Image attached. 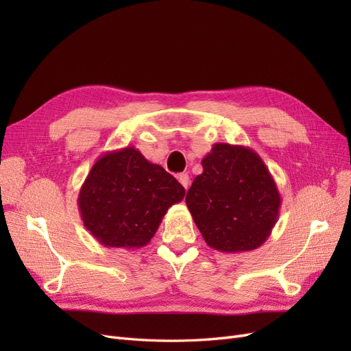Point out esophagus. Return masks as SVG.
<instances>
[{
  "label": "esophagus",
  "instance_id": "obj_1",
  "mask_svg": "<svg viewBox=\"0 0 351 351\" xmlns=\"http://www.w3.org/2000/svg\"><path fill=\"white\" fill-rule=\"evenodd\" d=\"M178 182H180V184H182V186L187 190V189H189V186H190V178H189V174H186V173L180 174V176H178Z\"/></svg>",
  "mask_w": 351,
  "mask_h": 351
}]
</instances>
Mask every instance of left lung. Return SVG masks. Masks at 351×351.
<instances>
[{"instance_id": "obj_1", "label": "left lung", "mask_w": 351, "mask_h": 351, "mask_svg": "<svg viewBox=\"0 0 351 351\" xmlns=\"http://www.w3.org/2000/svg\"><path fill=\"white\" fill-rule=\"evenodd\" d=\"M186 205L209 247L240 253L261 247L277 224L281 196L262 158L250 147L215 143Z\"/></svg>"}]
</instances>
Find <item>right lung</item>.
<instances>
[{"mask_svg":"<svg viewBox=\"0 0 351 351\" xmlns=\"http://www.w3.org/2000/svg\"><path fill=\"white\" fill-rule=\"evenodd\" d=\"M184 187L133 146L110 151L93 164L77 197L83 226L105 247L141 249Z\"/></svg>","mask_w":351,"mask_h":351,"instance_id":"add662e5","label":"right lung"}]
</instances>
